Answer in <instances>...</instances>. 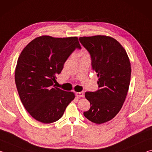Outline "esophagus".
<instances>
[{"instance_id": "obj_1", "label": "esophagus", "mask_w": 152, "mask_h": 152, "mask_svg": "<svg viewBox=\"0 0 152 152\" xmlns=\"http://www.w3.org/2000/svg\"><path fill=\"white\" fill-rule=\"evenodd\" d=\"M76 96H78V97H83L84 96V92H76Z\"/></svg>"}]
</instances>
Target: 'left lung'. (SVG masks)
Wrapping results in <instances>:
<instances>
[{"mask_svg": "<svg viewBox=\"0 0 152 152\" xmlns=\"http://www.w3.org/2000/svg\"><path fill=\"white\" fill-rule=\"evenodd\" d=\"M79 41L88 51L92 69L99 77V89L85 93L91 107L84 115L91 122L101 124L114 118L122 108L130 84L129 59L113 37L96 35L80 37Z\"/></svg>", "mask_w": 152, "mask_h": 152, "instance_id": "8db88e82", "label": "left lung"}]
</instances>
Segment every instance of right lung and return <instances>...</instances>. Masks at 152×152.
I'll return each instance as SVG.
<instances>
[{"instance_id":"obj_1","label":"right lung","mask_w":152,"mask_h":152,"mask_svg":"<svg viewBox=\"0 0 152 152\" xmlns=\"http://www.w3.org/2000/svg\"><path fill=\"white\" fill-rule=\"evenodd\" d=\"M76 49H81L76 37L45 35L31 41L20 54L15 84L25 109L38 121H57L75 97L73 92L56 88L53 83Z\"/></svg>"}]
</instances>
